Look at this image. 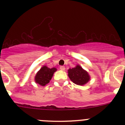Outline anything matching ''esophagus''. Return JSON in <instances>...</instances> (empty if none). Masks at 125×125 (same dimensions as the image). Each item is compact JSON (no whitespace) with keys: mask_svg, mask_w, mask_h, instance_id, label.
I'll return each instance as SVG.
<instances>
[{"mask_svg":"<svg viewBox=\"0 0 125 125\" xmlns=\"http://www.w3.org/2000/svg\"><path fill=\"white\" fill-rule=\"evenodd\" d=\"M60 68V69L61 71H64L65 70V67H64V66H61L60 68Z\"/></svg>","mask_w":125,"mask_h":125,"instance_id":"34e87169","label":"esophagus"}]
</instances>
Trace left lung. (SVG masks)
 <instances>
[{
	"label": "left lung",
	"instance_id": "8db88e82",
	"mask_svg": "<svg viewBox=\"0 0 125 125\" xmlns=\"http://www.w3.org/2000/svg\"><path fill=\"white\" fill-rule=\"evenodd\" d=\"M68 73L69 79L76 84L82 86L90 80V76L88 73L79 65H77L72 69H69Z\"/></svg>",
	"mask_w": 125,
	"mask_h": 125
}]
</instances>
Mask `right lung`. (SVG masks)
<instances>
[{"label":"right lung","instance_id":"add662e5","mask_svg":"<svg viewBox=\"0 0 125 125\" xmlns=\"http://www.w3.org/2000/svg\"><path fill=\"white\" fill-rule=\"evenodd\" d=\"M57 71L56 68H49L46 66H42L35 76V81L36 83L44 86L49 83L53 74Z\"/></svg>","mask_w":125,"mask_h":125}]
</instances>
